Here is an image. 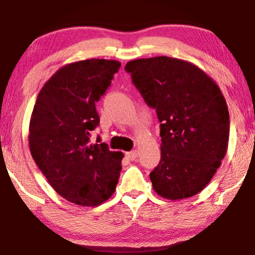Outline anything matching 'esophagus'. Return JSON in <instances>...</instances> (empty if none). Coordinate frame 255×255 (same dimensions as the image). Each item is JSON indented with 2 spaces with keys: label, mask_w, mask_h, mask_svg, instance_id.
I'll return each mask as SVG.
<instances>
[{
  "label": "esophagus",
  "mask_w": 255,
  "mask_h": 255,
  "mask_svg": "<svg viewBox=\"0 0 255 255\" xmlns=\"http://www.w3.org/2000/svg\"><path fill=\"white\" fill-rule=\"evenodd\" d=\"M137 151L136 150H132V151H129V152H126V157L129 159V160H135L136 158H137Z\"/></svg>",
  "instance_id": "obj_1"
}]
</instances>
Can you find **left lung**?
I'll return each mask as SVG.
<instances>
[{
	"label": "left lung",
	"mask_w": 255,
	"mask_h": 255,
	"mask_svg": "<svg viewBox=\"0 0 255 255\" xmlns=\"http://www.w3.org/2000/svg\"><path fill=\"white\" fill-rule=\"evenodd\" d=\"M125 70L160 123L157 194L181 200L209 184L228 149L230 118L218 85L195 64L168 56L129 61Z\"/></svg>",
	"instance_id": "obj_1"
}]
</instances>
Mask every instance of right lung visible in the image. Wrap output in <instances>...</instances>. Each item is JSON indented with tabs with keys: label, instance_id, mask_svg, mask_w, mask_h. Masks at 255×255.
<instances>
[{
	"label": "right lung",
	"instance_id": "add662e5",
	"mask_svg": "<svg viewBox=\"0 0 255 255\" xmlns=\"http://www.w3.org/2000/svg\"><path fill=\"white\" fill-rule=\"evenodd\" d=\"M121 63L90 59L60 68L39 92L28 144L35 164L54 191L78 206L95 207L116 191L124 153L90 143L99 125L96 103Z\"/></svg>",
	"mask_w": 255,
	"mask_h": 255
}]
</instances>
